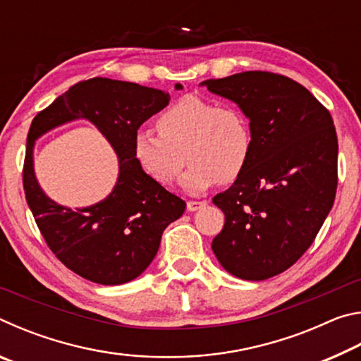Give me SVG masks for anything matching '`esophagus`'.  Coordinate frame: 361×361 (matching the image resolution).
I'll list each match as a JSON object with an SVG mask.
<instances>
[{"mask_svg": "<svg viewBox=\"0 0 361 361\" xmlns=\"http://www.w3.org/2000/svg\"><path fill=\"white\" fill-rule=\"evenodd\" d=\"M207 205V200H189V202L186 204V207H188V212H195V210H199V209H202V207H205Z\"/></svg>", "mask_w": 361, "mask_h": 361, "instance_id": "34e87169", "label": "esophagus"}]
</instances>
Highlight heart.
I'll use <instances>...</instances> for the list:
<instances>
[{
    "label": "heart",
    "instance_id": "b5f03b06",
    "mask_svg": "<svg viewBox=\"0 0 361 361\" xmlns=\"http://www.w3.org/2000/svg\"><path fill=\"white\" fill-rule=\"evenodd\" d=\"M156 126L159 135L135 132L132 151L140 169L162 186L172 185L188 161L181 188L188 194H202L218 181H235L252 159V124L234 105L185 95L164 109Z\"/></svg>",
    "mask_w": 361,
    "mask_h": 361
}]
</instances>
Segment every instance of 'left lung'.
<instances>
[{
  "label": "left lung",
  "instance_id": "obj_1",
  "mask_svg": "<svg viewBox=\"0 0 361 361\" xmlns=\"http://www.w3.org/2000/svg\"><path fill=\"white\" fill-rule=\"evenodd\" d=\"M248 116V167L213 204L224 213L212 250L226 271L266 280L301 258L331 210L338 137L328 109L293 79L243 71L200 82Z\"/></svg>",
  "mask_w": 361,
  "mask_h": 361
}]
</instances>
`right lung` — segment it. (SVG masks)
I'll list each match as a JSON object with an SVG mask.
<instances>
[{
    "label": "right lung",
    "instance_id": "obj_1",
    "mask_svg": "<svg viewBox=\"0 0 361 361\" xmlns=\"http://www.w3.org/2000/svg\"><path fill=\"white\" fill-rule=\"evenodd\" d=\"M175 89H183L175 84ZM169 92L135 82L92 78L73 85L36 114L27 138L23 189L30 210L52 253L84 279L121 285L151 264L164 229L178 219L186 202L151 180L133 157V135L145 121L166 108ZM85 118L118 154L114 191L94 206L70 209L47 198L34 175V143L66 121Z\"/></svg>",
    "mask_w": 361,
    "mask_h": 361
}]
</instances>
